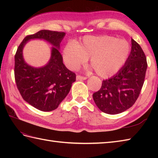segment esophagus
<instances>
[{
  "label": "esophagus",
  "instance_id": "34e87169",
  "mask_svg": "<svg viewBox=\"0 0 158 158\" xmlns=\"http://www.w3.org/2000/svg\"><path fill=\"white\" fill-rule=\"evenodd\" d=\"M76 79H77V80H80V81H81V80H85V79H87V77H82L81 75H77V77H76Z\"/></svg>",
  "mask_w": 158,
  "mask_h": 158
}]
</instances>
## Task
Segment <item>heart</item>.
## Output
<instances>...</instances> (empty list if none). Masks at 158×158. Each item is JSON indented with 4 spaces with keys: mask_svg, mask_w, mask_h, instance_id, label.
<instances>
[{
    "mask_svg": "<svg viewBox=\"0 0 158 158\" xmlns=\"http://www.w3.org/2000/svg\"><path fill=\"white\" fill-rule=\"evenodd\" d=\"M130 53L126 40L110 35L87 36L81 43L66 46L63 58L66 66L76 70L90 58V65L100 77L116 74L125 64Z\"/></svg>",
    "mask_w": 158,
    "mask_h": 158,
    "instance_id": "obj_1",
    "label": "heart"
}]
</instances>
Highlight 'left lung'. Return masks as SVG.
Wrapping results in <instances>:
<instances>
[{
  "label": "left lung",
  "instance_id": "8db88e82",
  "mask_svg": "<svg viewBox=\"0 0 158 158\" xmlns=\"http://www.w3.org/2000/svg\"><path fill=\"white\" fill-rule=\"evenodd\" d=\"M132 49L124 66L115 75L102 81L101 88L93 94V99L101 111L115 115L130 108L140 94L147 68L142 48L131 39Z\"/></svg>",
  "mask_w": 158,
  "mask_h": 158
}]
</instances>
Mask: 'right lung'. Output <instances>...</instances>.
Segmentation results:
<instances>
[{"label": "right lung", "mask_w": 158, "mask_h": 158, "mask_svg": "<svg viewBox=\"0 0 158 158\" xmlns=\"http://www.w3.org/2000/svg\"><path fill=\"white\" fill-rule=\"evenodd\" d=\"M65 33L41 30L28 35L20 43L15 55V79L25 101L42 111H52L69 93L76 75L66 68L60 52ZM43 39L52 45L51 58L42 67H33L25 62L23 49L30 40Z\"/></svg>", "instance_id": "1"}]
</instances>
